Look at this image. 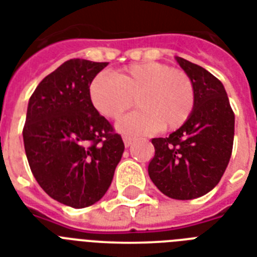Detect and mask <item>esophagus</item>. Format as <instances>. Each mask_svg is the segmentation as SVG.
Instances as JSON below:
<instances>
[{
	"instance_id": "34e87169",
	"label": "esophagus",
	"mask_w": 257,
	"mask_h": 257,
	"mask_svg": "<svg viewBox=\"0 0 257 257\" xmlns=\"http://www.w3.org/2000/svg\"><path fill=\"white\" fill-rule=\"evenodd\" d=\"M122 140H124V145L126 147V148H128V147H131L133 143L132 137H128V136H124V139H122Z\"/></svg>"
}]
</instances>
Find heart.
<instances>
[{"label": "heart", "instance_id": "1", "mask_svg": "<svg viewBox=\"0 0 257 257\" xmlns=\"http://www.w3.org/2000/svg\"><path fill=\"white\" fill-rule=\"evenodd\" d=\"M93 106L108 118H118L133 104L135 112L118 120L117 129L125 135H148L179 128L195 102L191 78L181 70L161 62L129 65L113 74H97L89 86Z\"/></svg>", "mask_w": 257, "mask_h": 257}]
</instances>
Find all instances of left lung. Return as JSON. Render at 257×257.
I'll list each match as a JSON object with an SVG mask.
<instances>
[{
  "instance_id": "obj_1",
  "label": "left lung",
  "mask_w": 257,
  "mask_h": 257,
  "mask_svg": "<svg viewBox=\"0 0 257 257\" xmlns=\"http://www.w3.org/2000/svg\"><path fill=\"white\" fill-rule=\"evenodd\" d=\"M191 78L195 102L191 114L168 137L153 139L148 173L165 196L192 200L219 184L232 155L235 114L224 85L201 66L175 57Z\"/></svg>"
}]
</instances>
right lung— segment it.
<instances>
[{
  "label": "right lung",
  "instance_id": "obj_1",
  "mask_svg": "<svg viewBox=\"0 0 257 257\" xmlns=\"http://www.w3.org/2000/svg\"><path fill=\"white\" fill-rule=\"evenodd\" d=\"M108 62L74 58L46 76L28 104L22 136L40 187L58 203L102 199L124 153L120 135L93 106L89 86Z\"/></svg>",
  "mask_w": 257,
  "mask_h": 257
}]
</instances>
